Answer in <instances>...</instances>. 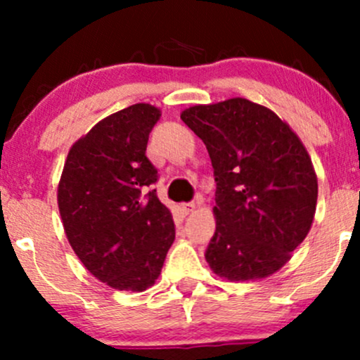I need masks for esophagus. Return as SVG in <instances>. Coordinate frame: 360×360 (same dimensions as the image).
Listing matches in <instances>:
<instances>
[{
    "mask_svg": "<svg viewBox=\"0 0 360 360\" xmlns=\"http://www.w3.org/2000/svg\"><path fill=\"white\" fill-rule=\"evenodd\" d=\"M195 209H197V203H195V202H188V203H183V205H181V210H183V214L193 212Z\"/></svg>",
    "mask_w": 360,
    "mask_h": 360,
    "instance_id": "1",
    "label": "esophagus"
}]
</instances>
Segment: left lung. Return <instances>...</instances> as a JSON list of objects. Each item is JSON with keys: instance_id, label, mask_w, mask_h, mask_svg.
<instances>
[{"instance_id": "obj_1", "label": "left lung", "mask_w": 360, "mask_h": 360, "mask_svg": "<svg viewBox=\"0 0 360 360\" xmlns=\"http://www.w3.org/2000/svg\"><path fill=\"white\" fill-rule=\"evenodd\" d=\"M181 120L203 141L214 169L209 266L228 281L275 274L308 235L317 205V176L300 137L242 97L188 108Z\"/></svg>"}]
</instances>
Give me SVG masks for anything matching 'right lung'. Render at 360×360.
<instances>
[{
    "label": "right lung",
    "instance_id": "add662e5",
    "mask_svg": "<svg viewBox=\"0 0 360 360\" xmlns=\"http://www.w3.org/2000/svg\"><path fill=\"white\" fill-rule=\"evenodd\" d=\"M160 110L134 104L101 120L69 150L59 183L66 237L86 270L120 291L155 284L176 238L146 157Z\"/></svg>",
    "mask_w": 360,
    "mask_h": 360
}]
</instances>
